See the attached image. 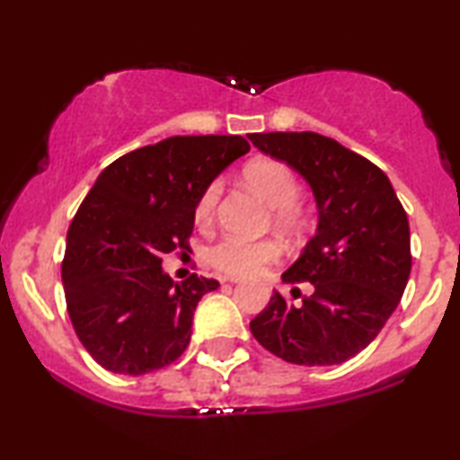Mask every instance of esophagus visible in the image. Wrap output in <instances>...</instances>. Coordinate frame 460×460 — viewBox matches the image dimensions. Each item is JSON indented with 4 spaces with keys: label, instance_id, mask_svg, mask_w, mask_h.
<instances>
[{
    "label": "esophagus",
    "instance_id": "esophagus-1",
    "mask_svg": "<svg viewBox=\"0 0 460 460\" xmlns=\"http://www.w3.org/2000/svg\"><path fill=\"white\" fill-rule=\"evenodd\" d=\"M220 280H223V283H240L242 279H237V276H223Z\"/></svg>",
    "mask_w": 460,
    "mask_h": 460
}]
</instances>
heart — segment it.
<instances>
[{"label":"heart","mask_w":460,"mask_h":460,"mask_svg":"<svg viewBox=\"0 0 460 460\" xmlns=\"http://www.w3.org/2000/svg\"><path fill=\"white\" fill-rule=\"evenodd\" d=\"M246 181L251 188L261 195L268 206H272L274 223L289 235L302 234L304 216L297 206V199L302 195L300 180L287 167L285 163L274 158L252 160L244 169ZM220 186L212 181L199 197L195 208L197 223L206 225L212 220L216 201H218ZM283 248L276 240H244V237L226 235L208 251V261L216 270L234 276H248L261 272L265 265L279 261Z\"/></svg>","instance_id":"obj_1"}]
</instances>
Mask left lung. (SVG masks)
Here are the masks:
<instances>
[{
	"label": "left lung",
	"mask_w": 460,
	"mask_h": 460,
	"mask_svg": "<svg viewBox=\"0 0 460 460\" xmlns=\"http://www.w3.org/2000/svg\"><path fill=\"white\" fill-rule=\"evenodd\" d=\"M248 139L296 169L319 208L317 234L283 274L285 283H311L313 293L291 304L276 291L251 321L252 336L291 364L347 362L375 341L407 287L405 209L377 164L330 137L252 132Z\"/></svg>",
	"instance_id": "left-lung-1"
}]
</instances>
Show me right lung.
Wrapping results in <instances>:
<instances>
[{
  "mask_svg": "<svg viewBox=\"0 0 460 460\" xmlns=\"http://www.w3.org/2000/svg\"><path fill=\"white\" fill-rule=\"evenodd\" d=\"M248 149L240 135L169 137L98 175L70 223L62 280L72 328L102 368L137 377L184 353L197 304L218 280L177 285L160 265L188 248L201 192Z\"/></svg>",
  "mask_w": 460,
  "mask_h": 460,
  "instance_id": "add662e5",
  "label": "right lung"
}]
</instances>
